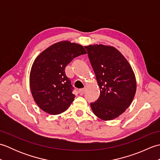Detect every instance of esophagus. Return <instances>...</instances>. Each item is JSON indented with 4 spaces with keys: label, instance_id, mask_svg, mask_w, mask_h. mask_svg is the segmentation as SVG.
I'll return each mask as SVG.
<instances>
[{
    "label": "esophagus",
    "instance_id": "34e87169",
    "mask_svg": "<svg viewBox=\"0 0 160 160\" xmlns=\"http://www.w3.org/2000/svg\"><path fill=\"white\" fill-rule=\"evenodd\" d=\"M78 93H79V94L80 95V96H82V95L84 93V89H79V90H78Z\"/></svg>",
    "mask_w": 160,
    "mask_h": 160
}]
</instances>
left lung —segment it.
I'll return each instance as SVG.
<instances>
[{"mask_svg":"<svg viewBox=\"0 0 160 160\" xmlns=\"http://www.w3.org/2000/svg\"><path fill=\"white\" fill-rule=\"evenodd\" d=\"M96 75L100 95L91 103L93 113L102 120H114L130 106L136 92V79L131 64L114 47H84Z\"/></svg>","mask_w":160,"mask_h":160,"instance_id":"obj_1","label":"left lung"}]
</instances>
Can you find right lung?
<instances>
[{"label":"right lung","instance_id":"1","mask_svg":"<svg viewBox=\"0 0 160 160\" xmlns=\"http://www.w3.org/2000/svg\"><path fill=\"white\" fill-rule=\"evenodd\" d=\"M86 53L82 45L63 40L37 56L30 71L29 84L33 100L42 111L58 115L69 107L75 96L64 69L74 58Z\"/></svg>","mask_w":160,"mask_h":160}]
</instances>
